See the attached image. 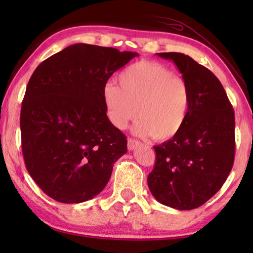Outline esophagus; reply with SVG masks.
Listing matches in <instances>:
<instances>
[{
    "instance_id": "34e87169",
    "label": "esophagus",
    "mask_w": 253,
    "mask_h": 253,
    "mask_svg": "<svg viewBox=\"0 0 253 253\" xmlns=\"http://www.w3.org/2000/svg\"><path fill=\"white\" fill-rule=\"evenodd\" d=\"M140 145V143L138 142V140H135V139H132V138H128V140H127V148H128V151H132V149H135V148H137Z\"/></svg>"
}]
</instances>
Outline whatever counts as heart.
Listing matches in <instances>:
<instances>
[{
	"label": "heart",
	"instance_id": "1",
	"mask_svg": "<svg viewBox=\"0 0 253 253\" xmlns=\"http://www.w3.org/2000/svg\"><path fill=\"white\" fill-rule=\"evenodd\" d=\"M119 85L106 84L102 98L107 118L117 129H125L138 114L136 135H152L168 140L177 135L186 122L191 93L185 80L162 63L135 62L118 77Z\"/></svg>",
	"mask_w": 253,
	"mask_h": 253
}]
</instances>
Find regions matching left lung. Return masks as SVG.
Wrapping results in <instances>:
<instances>
[{
    "instance_id": "left-lung-1",
    "label": "left lung",
    "mask_w": 253,
    "mask_h": 253,
    "mask_svg": "<svg viewBox=\"0 0 253 253\" xmlns=\"http://www.w3.org/2000/svg\"><path fill=\"white\" fill-rule=\"evenodd\" d=\"M157 54L178 68L190 88L191 106L178 134L154 146L156 162L148 187L166 207L193 210L220 190L232 169L234 111L223 85L208 68L183 53Z\"/></svg>"
}]
</instances>
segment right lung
Returning a JSON list of instances; mask_svg holds the SVG:
<instances>
[{
	"label": "right lung",
	"instance_id": "add662e5",
	"mask_svg": "<svg viewBox=\"0 0 253 253\" xmlns=\"http://www.w3.org/2000/svg\"><path fill=\"white\" fill-rule=\"evenodd\" d=\"M137 55L77 43L34 70L21 107L22 152L29 174L50 198L85 202L108 183L127 139L107 118L102 90Z\"/></svg>",
	"mask_w": 253,
	"mask_h": 253
}]
</instances>
